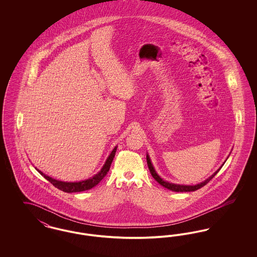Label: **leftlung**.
<instances>
[{
    "label": "left lung",
    "instance_id": "left-lung-1",
    "mask_svg": "<svg viewBox=\"0 0 257 257\" xmlns=\"http://www.w3.org/2000/svg\"><path fill=\"white\" fill-rule=\"evenodd\" d=\"M227 158H228V157H227ZM227 158H226V159H227ZM147 166H148V169H149V171H150L151 175H152L153 178H154L160 185H162L163 187H165V188L171 190L172 192H194V191H196V190L202 188L203 186H205V185L219 172V171L221 169V167L223 166V164L225 163L226 160H225L224 163L220 166V169L215 171L211 176H209L206 180H204V181H202V182H200V183L196 184V185H182V184L171 183V182H169V181H166V180H164V179L160 176L159 174L157 173V171H155V168L153 167V164H152V162H151V160H150V157H149L148 154H147Z\"/></svg>",
    "mask_w": 257,
    "mask_h": 257
}]
</instances>
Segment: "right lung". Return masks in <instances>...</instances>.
<instances>
[{"instance_id": "add662e5", "label": "right lung", "mask_w": 257, "mask_h": 257, "mask_svg": "<svg viewBox=\"0 0 257 257\" xmlns=\"http://www.w3.org/2000/svg\"><path fill=\"white\" fill-rule=\"evenodd\" d=\"M116 148H117V147H115L112 149V151L110 152V155L108 156V158L106 160L105 164L103 165V167H102L100 171L96 173L95 175H93L92 177L86 179V180H82V181H78V182H64V181H60V180H57V179H54V178L50 177L48 175H46L45 173H43L42 171H39L37 168H36V170L45 179H47L49 182L53 184L56 188H58L59 190H61L64 193H77V192H83V191H86V190H90L91 188L96 186L106 176L107 172L110 170V164L114 158Z\"/></svg>"}]
</instances>
